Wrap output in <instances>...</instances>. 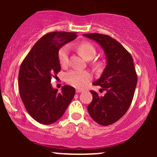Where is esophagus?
I'll use <instances>...</instances> for the list:
<instances>
[{
	"label": "esophagus",
	"instance_id": "34e87169",
	"mask_svg": "<svg viewBox=\"0 0 157 157\" xmlns=\"http://www.w3.org/2000/svg\"><path fill=\"white\" fill-rule=\"evenodd\" d=\"M82 90H81V89H76V92L77 93H81V92H82Z\"/></svg>",
	"mask_w": 157,
	"mask_h": 157
}]
</instances>
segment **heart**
I'll list each match as a JSON object with an SVG mask.
<instances>
[{"instance_id": "heart-1", "label": "heart", "mask_w": 157, "mask_h": 157, "mask_svg": "<svg viewBox=\"0 0 157 157\" xmlns=\"http://www.w3.org/2000/svg\"><path fill=\"white\" fill-rule=\"evenodd\" d=\"M77 51L86 60H91L96 55V48L89 42H82L77 46ZM58 60L62 67H66L68 63V50L66 46H63L58 52ZM94 68H100L102 66L100 62L93 64ZM91 80V75L89 71L73 69L68 71L65 75V80L71 86L82 89Z\"/></svg>"}]
</instances>
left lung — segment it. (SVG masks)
<instances>
[{"instance_id":"1","label":"left lung","mask_w":157,"mask_h":157,"mask_svg":"<svg viewBox=\"0 0 157 157\" xmlns=\"http://www.w3.org/2000/svg\"><path fill=\"white\" fill-rule=\"evenodd\" d=\"M83 36L97 41L105 52L107 65L101 77L94 82L105 91L104 96L90 91L93 100L88 106L91 117L101 125L118 121L127 112L132 102L137 75L131 54L117 40L98 33Z\"/></svg>"}]
</instances>
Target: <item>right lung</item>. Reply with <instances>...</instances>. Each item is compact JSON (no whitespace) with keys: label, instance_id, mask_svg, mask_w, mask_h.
<instances>
[{"label":"right lung","instance_id":"1","mask_svg":"<svg viewBox=\"0 0 157 157\" xmlns=\"http://www.w3.org/2000/svg\"><path fill=\"white\" fill-rule=\"evenodd\" d=\"M76 32H53L36 42L21 65L19 93L27 112L44 125L54 123L63 115L75 94L72 86L62 91L52 87V77L60 71L58 52L64 44L77 37Z\"/></svg>","mask_w":157,"mask_h":157}]
</instances>
